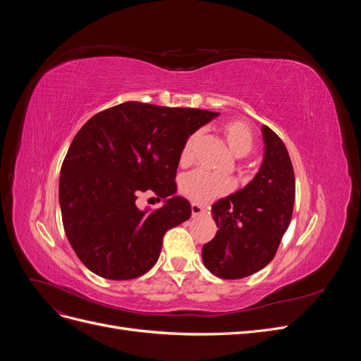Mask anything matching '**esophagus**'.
Here are the masks:
<instances>
[{"instance_id":"esophagus-1","label":"esophagus","mask_w":361,"mask_h":361,"mask_svg":"<svg viewBox=\"0 0 361 361\" xmlns=\"http://www.w3.org/2000/svg\"><path fill=\"white\" fill-rule=\"evenodd\" d=\"M206 214V211L203 209V207L200 206V204H197V203H191V215H192V218H195V216H202V215H204Z\"/></svg>"}]
</instances>
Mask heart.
Returning a JSON list of instances; mask_svg holds the SVG:
<instances>
[{
	"instance_id": "b5f03b06",
	"label": "heart",
	"mask_w": 361,
	"mask_h": 361,
	"mask_svg": "<svg viewBox=\"0 0 361 361\" xmlns=\"http://www.w3.org/2000/svg\"><path fill=\"white\" fill-rule=\"evenodd\" d=\"M223 134L228 147L236 157H245L250 154V150L255 146V134L253 129L244 120H228L221 126ZM200 134L194 133L191 134L180 152V164L187 166L192 159L195 154V146L199 143ZM232 190V182L221 178L214 176V174L207 173L204 170H194L188 174H185L180 182V191L187 195V197L195 203H209L214 199L224 195Z\"/></svg>"
}]
</instances>
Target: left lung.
Returning a JSON list of instances; mask_svg holds the SVG:
<instances>
[{
	"label": "left lung",
	"instance_id": "8db88e82",
	"mask_svg": "<svg viewBox=\"0 0 361 361\" xmlns=\"http://www.w3.org/2000/svg\"><path fill=\"white\" fill-rule=\"evenodd\" d=\"M262 137L265 154L253 180L212 206L218 231L203 245L202 257L220 279H244L265 268L290 223L295 176L288 149L265 125Z\"/></svg>",
	"mask_w": 361,
	"mask_h": 361
}]
</instances>
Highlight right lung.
<instances>
[{
  "mask_svg": "<svg viewBox=\"0 0 361 361\" xmlns=\"http://www.w3.org/2000/svg\"><path fill=\"white\" fill-rule=\"evenodd\" d=\"M218 113L125 102L93 116L75 135L60 171L64 232L82 264L108 280H130L157 264L169 228L191 216L176 171L187 138ZM164 204L140 212L141 192Z\"/></svg>",
  "mask_w": 361,
  "mask_h": 361,
  "instance_id": "1",
  "label": "right lung"
}]
</instances>
